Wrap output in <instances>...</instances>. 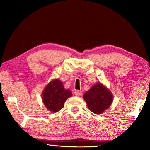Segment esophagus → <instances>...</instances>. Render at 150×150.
I'll list each match as a JSON object with an SVG mask.
<instances>
[{"mask_svg": "<svg viewBox=\"0 0 150 150\" xmlns=\"http://www.w3.org/2000/svg\"><path fill=\"white\" fill-rule=\"evenodd\" d=\"M75 94L77 96H80L82 95V92H81V91H80L77 90V91H75Z\"/></svg>", "mask_w": 150, "mask_h": 150, "instance_id": "1", "label": "esophagus"}]
</instances>
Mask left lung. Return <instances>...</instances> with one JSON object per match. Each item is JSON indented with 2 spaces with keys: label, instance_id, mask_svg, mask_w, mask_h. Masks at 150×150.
Listing matches in <instances>:
<instances>
[{
  "label": "left lung",
  "instance_id": "1",
  "mask_svg": "<svg viewBox=\"0 0 150 150\" xmlns=\"http://www.w3.org/2000/svg\"><path fill=\"white\" fill-rule=\"evenodd\" d=\"M83 98L91 112L100 115L111 105L113 95L107 87L97 83L84 94Z\"/></svg>",
  "mask_w": 150,
  "mask_h": 150
}]
</instances>
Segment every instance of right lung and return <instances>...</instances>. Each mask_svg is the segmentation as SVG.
I'll use <instances>...</instances> for the list:
<instances>
[{
  "mask_svg": "<svg viewBox=\"0 0 150 150\" xmlns=\"http://www.w3.org/2000/svg\"><path fill=\"white\" fill-rule=\"evenodd\" d=\"M72 96L65 89L60 80L54 79L48 83L42 92V100L45 107L52 112H57L64 106L65 100Z\"/></svg>",
  "mask_w": 150,
  "mask_h": 150,
  "instance_id": "1",
  "label": "right lung"
}]
</instances>
